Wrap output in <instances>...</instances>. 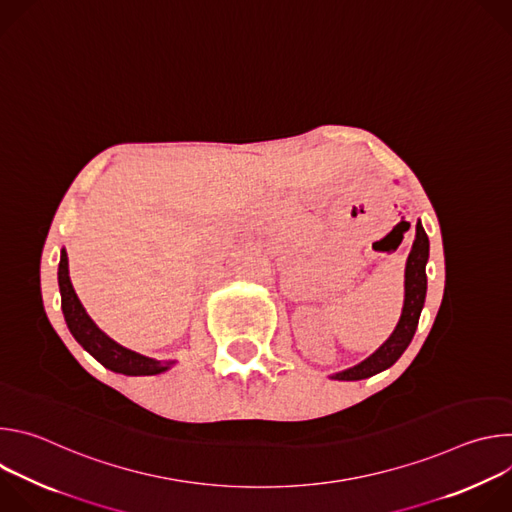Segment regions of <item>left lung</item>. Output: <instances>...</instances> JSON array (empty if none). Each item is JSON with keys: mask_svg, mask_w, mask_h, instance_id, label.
Listing matches in <instances>:
<instances>
[{"mask_svg": "<svg viewBox=\"0 0 512 512\" xmlns=\"http://www.w3.org/2000/svg\"><path fill=\"white\" fill-rule=\"evenodd\" d=\"M429 257V239L421 227V223H417L415 227V241H413V249L409 253L407 259V269H405V306H403V314L401 320L395 328V332L391 334V338L367 360H362L356 367L334 375V379L338 381H358V379H367L373 377L385 369H389L391 364L405 352V348L409 346L417 322H419V314L425 302V289H427V275H425V263Z\"/></svg>", "mask_w": 512, "mask_h": 512, "instance_id": "obj_1", "label": "left lung"}]
</instances>
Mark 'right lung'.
I'll use <instances>...</instances> for the list:
<instances>
[{
    "mask_svg": "<svg viewBox=\"0 0 512 512\" xmlns=\"http://www.w3.org/2000/svg\"><path fill=\"white\" fill-rule=\"evenodd\" d=\"M58 285H60V298H62V314L70 334L75 336L77 342L87 352H91L103 367L123 375H158L170 367L172 362L152 360L148 356H141L137 352H131L119 346L95 326V322L87 316L83 304L79 302L75 289H72V283L68 277V259L64 251L58 263Z\"/></svg>",
    "mask_w": 512,
    "mask_h": 512,
    "instance_id": "right-lung-1",
    "label": "right lung"
}]
</instances>
